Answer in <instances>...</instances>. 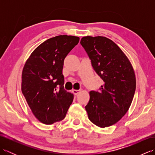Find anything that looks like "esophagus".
Wrapping results in <instances>:
<instances>
[{
  "instance_id": "1",
  "label": "esophagus",
  "mask_w": 155,
  "mask_h": 155,
  "mask_svg": "<svg viewBox=\"0 0 155 155\" xmlns=\"http://www.w3.org/2000/svg\"><path fill=\"white\" fill-rule=\"evenodd\" d=\"M81 90H73V93L75 94V95H78V94H79L81 93Z\"/></svg>"
}]
</instances>
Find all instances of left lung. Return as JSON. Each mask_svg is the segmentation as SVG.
<instances>
[{"instance_id": "1", "label": "left lung", "mask_w": 155, "mask_h": 155, "mask_svg": "<svg viewBox=\"0 0 155 155\" xmlns=\"http://www.w3.org/2000/svg\"><path fill=\"white\" fill-rule=\"evenodd\" d=\"M81 44L103 80L101 91H91L85 107L89 120L101 128L110 127L127 113L136 89V77L129 59L117 44L105 37L87 36Z\"/></svg>"}]
</instances>
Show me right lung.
<instances>
[{
  "label": "right lung",
  "mask_w": 155,
  "mask_h": 155,
  "mask_svg": "<svg viewBox=\"0 0 155 155\" xmlns=\"http://www.w3.org/2000/svg\"><path fill=\"white\" fill-rule=\"evenodd\" d=\"M79 37L59 35L36 48L22 72L21 90L32 114L45 124L63 120L74 95L64 89V60ZM59 88L58 89V88Z\"/></svg>",
  "instance_id": "add662e5"
}]
</instances>
